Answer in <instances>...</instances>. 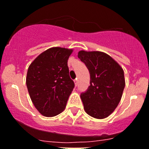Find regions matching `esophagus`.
I'll list each match as a JSON object with an SVG mask.
<instances>
[{"mask_svg": "<svg viewBox=\"0 0 149 149\" xmlns=\"http://www.w3.org/2000/svg\"><path fill=\"white\" fill-rule=\"evenodd\" d=\"M74 83H75V85H76V86H77V84H78V80H77V79H76L74 80Z\"/></svg>", "mask_w": 149, "mask_h": 149, "instance_id": "1", "label": "esophagus"}]
</instances>
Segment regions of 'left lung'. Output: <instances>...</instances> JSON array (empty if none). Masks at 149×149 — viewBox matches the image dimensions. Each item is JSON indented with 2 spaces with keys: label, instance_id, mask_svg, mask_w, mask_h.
I'll return each instance as SVG.
<instances>
[{
  "label": "left lung",
  "instance_id": "8db88e82",
  "mask_svg": "<svg viewBox=\"0 0 149 149\" xmlns=\"http://www.w3.org/2000/svg\"><path fill=\"white\" fill-rule=\"evenodd\" d=\"M78 57L90 73V86L81 95L84 111L95 119H105L113 113L122 99L125 86L123 69L102 52L81 50Z\"/></svg>",
  "mask_w": 149,
  "mask_h": 149
}]
</instances>
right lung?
Returning a JSON list of instances; mask_svg holds the SVG:
<instances>
[{
  "mask_svg": "<svg viewBox=\"0 0 149 149\" xmlns=\"http://www.w3.org/2000/svg\"><path fill=\"white\" fill-rule=\"evenodd\" d=\"M73 49L52 47L30 65L26 85L30 99L41 114L52 117L65 110L74 82L69 76L68 60Z\"/></svg>",
  "mask_w": 149,
  "mask_h": 149,
  "instance_id": "1",
  "label": "right lung"
}]
</instances>
